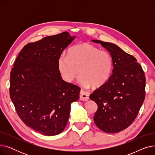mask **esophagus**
<instances>
[{
    "instance_id": "34e87169",
    "label": "esophagus",
    "mask_w": 155,
    "mask_h": 155,
    "mask_svg": "<svg viewBox=\"0 0 155 155\" xmlns=\"http://www.w3.org/2000/svg\"><path fill=\"white\" fill-rule=\"evenodd\" d=\"M89 99V93L81 89L80 92V99L83 101H87Z\"/></svg>"
}]
</instances>
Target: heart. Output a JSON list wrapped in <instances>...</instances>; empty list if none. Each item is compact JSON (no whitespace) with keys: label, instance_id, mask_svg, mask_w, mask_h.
I'll use <instances>...</instances> for the list:
<instances>
[{"label":"heart","instance_id":"b5f03b06","mask_svg":"<svg viewBox=\"0 0 155 155\" xmlns=\"http://www.w3.org/2000/svg\"><path fill=\"white\" fill-rule=\"evenodd\" d=\"M63 78L71 83L80 73L79 81L85 87L98 88L109 80L113 70L110 53L88 43L78 44L70 48L67 55L62 54L58 61Z\"/></svg>","mask_w":155,"mask_h":155}]
</instances>
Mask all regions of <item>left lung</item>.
Returning a JSON list of instances; mask_svg holds the SVG:
<instances>
[{
  "label": "left lung",
  "mask_w": 155,
  "mask_h": 155,
  "mask_svg": "<svg viewBox=\"0 0 155 155\" xmlns=\"http://www.w3.org/2000/svg\"><path fill=\"white\" fill-rule=\"evenodd\" d=\"M100 43L110 53L112 74L104 85L90 95L97 104L94 123L102 131L116 133L128 127L135 120L145 98L144 72L134 57L117 45Z\"/></svg>",
  "instance_id": "1"
}]
</instances>
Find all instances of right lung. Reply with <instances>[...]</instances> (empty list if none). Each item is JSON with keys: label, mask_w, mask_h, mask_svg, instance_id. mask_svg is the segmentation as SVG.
I'll list each match as a JSON object with an SVG mask.
<instances>
[{"label": "right lung", "mask_w": 155, "mask_h": 155, "mask_svg": "<svg viewBox=\"0 0 155 155\" xmlns=\"http://www.w3.org/2000/svg\"><path fill=\"white\" fill-rule=\"evenodd\" d=\"M74 38L63 32L27 44L11 70L9 94L16 112L40 134L61 133L68 123L71 104L79 99L80 88L62 79L58 65Z\"/></svg>", "instance_id": "add662e5"}]
</instances>
